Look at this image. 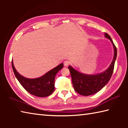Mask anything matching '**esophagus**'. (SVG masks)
Segmentation results:
<instances>
[{"label": "esophagus", "mask_w": 128, "mask_h": 128, "mask_svg": "<svg viewBox=\"0 0 128 128\" xmlns=\"http://www.w3.org/2000/svg\"><path fill=\"white\" fill-rule=\"evenodd\" d=\"M69 63H70V62H69V61H68V60H65L64 62V66H68L69 64Z\"/></svg>", "instance_id": "34e87169"}]
</instances>
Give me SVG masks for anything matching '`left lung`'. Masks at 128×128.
<instances>
[{
  "mask_svg": "<svg viewBox=\"0 0 128 128\" xmlns=\"http://www.w3.org/2000/svg\"><path fill=\"white\" fill-rule=\"evenodd\" d=\"M105 36L109 39L113 44L114 56L111 64L104 72L96 74H86L75 70L71 66H68L73 87L76 92L80 95L88 96L95 94L104 87L112 76L117 57V48L111 38L107 33H105Z\"/></svg>",
  "mask_w": 128,
  "mask_h": 128,
  "instance_id": "8db88e82",
  "label": "left lung"
}]
</instances>
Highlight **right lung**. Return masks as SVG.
<instances>
[{
    "label": "right lung",
    "mask_w": 128,
    "mask_h": 128,
    "mask_svg": "<svg viewBox=\"0 0 128 128\" xmlns=\"http://www.w3.org/2000/svg\"><path fill=\"white\" fill-rule=\"evenodd\" d=\"M12 66L17 80L25 89L30 94L39 97L49 96L55 90V76L63 68L62 63L48 71L46 74L36 78H27L19 74L15 69L13 61Z\"/></svg>",
    "instance_id": "right-lung-1"
}]
</instances>
